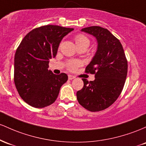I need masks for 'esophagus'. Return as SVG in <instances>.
Wrapping results in <instances>:
<instances>
[{
    "label": "esophagus",
    "instance_id": "34e87169",
    "mask_svg": "<svg viewBox=\"0 0 146 146\" xmlns=\"http://www.w3.org/2000/svg\"><path fill=\"white\" fill-rule=\"evenodd\" d=\"M68 78H69V80H72V79H74V78H75V76H72V75L69 74L68 75Z\"/></svg>",
    "mask_w": 146,
    "mask_h": 146
}]
</instances>
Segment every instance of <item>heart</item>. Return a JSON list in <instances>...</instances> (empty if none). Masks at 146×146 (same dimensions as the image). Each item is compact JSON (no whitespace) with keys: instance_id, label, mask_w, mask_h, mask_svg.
<instances>
[{"instance_id":"1","label":"heart","mask_w":146,"mask_h":146,"mask_svg":"<svg viewBox=\"0 0 146 146\" xmlns=\"http://www.w3.org/2000/svg\"><path fill=\"white\" fill-rule=\"evenodd\" d=\"M75 42L77 46H82V45H86L89 46L90 45V40L86 36L83 34H78L75 37ZM81 65V63L78 60H70L68 62L67 65V68L70 70H74L75 69L77 68L78 66Z\"/></svg>"}]
</instances>
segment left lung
Returning <instances> with one entry per match:
<instances>
[{"instance_id":"left-lung-1","label":"left lung","mask_w":146,"mask_h":146,"mask_svg":"<svg viewBox=\"0 0 146 146\" xmlns=\"http://www.w3.org/2000/svg\"><path fill=\"white\" fill-rule=\"evenodd\" d=\"M81 32L91 34L97 40L96 53L86 68L94 74L92 81L82 78L84 86L76 92L77 100L84 108L99 112L108 108L118 99L125 84L127 61L119 39L107 29L99 26L85 27Z\"/></svg>"}]
</instances>
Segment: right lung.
<instances>
[{
    "label": "right lung",
    "instance_id": "right-lung-1",
    "mask_svg": "<svg viewBox=\"0 0 146 146\" xmlns=\"http://www.w3.org/2000/svg\"><path fill=\"white\" fill-rule=\"evenodd\" d=\"M74 30L45 25L30 31L23 38L14 56V83L25 102L36 108L53 104L60 87L68 81L65 73L54 74L49 62L54 58L63 38Z\"/></svg>",
    "mask_w": 146,
    "mask_h": 146
}]
</instances>
